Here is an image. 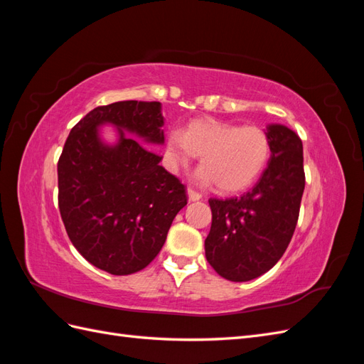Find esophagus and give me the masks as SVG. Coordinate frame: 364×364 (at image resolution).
I'll list each match as a JSON object with an SVG mask.
<instances>
[{
    "label": "esophagus",
    "mask_w": 364,
    "mask_h": 364,
    "mask_svg": "<svg viewBox=\"0 0 364 364\" xmlns=\"http://www.w3.org/2000/svg\"><path fill=\"white\" fill-rule=\"evenodd\" d=\"M188 199H190V202H197V200L202 199V194L194 191L193 188H188Z\"/></svg>",
    "instance_id": "obj_1"
}]
</instances>
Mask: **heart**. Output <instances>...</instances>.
<instances>
[{
	"label": "heart",
	"mask_w": 364,
	"mask_h": 364,
	"mask_svg": "<svg viewBox=\"0 0 364 364\" xmlns=\"http://www.w3.org/2000/svg\"><path fill=\"white\" fill-rule=\"evenodd\" d=\"M174 167H188L194 156L202 158L197 181L215 182L218 190L238 191L255 181L270 156L266 132L255 126H234L215 121H196L174 130L167 139Z\"/></svg>",
	"instance_id": "obj_1"
}]
</instances>
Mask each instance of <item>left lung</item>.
Listing matches in <instances>:
<instances>
[{
    "label": "left lung",
    "instance_id": "1",
    "mask_svg": "<svg viewBox=\"0 0 364 364\" xmlns=\"http://www.w3.org/2000/svg\"><path fill=\"white\" fill-rule=\"evenodd\" d=\"M270 161L253 188L230 199H209L211 230L205 255L228 281L269 272L289 247L305 188L302 141L282 124L267 126Z\"/></svg>",
    "mask_w": 364,
    "mask_h": 364
}]
</instances>
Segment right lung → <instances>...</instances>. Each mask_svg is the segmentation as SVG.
I'll list each match as a JSON object with an SVG mask.
<instances>
[{"label":"right lung","mask_w":364,"mask_h":364,"mask_svg":"<svg viewBox=\"0 0 364 364\" xmlns=\"http://www.w3.org/2000/svg\"><path fill=\"white\" fill-rule=\"evenodd\" d=\"M106 122L120 132L115 146L97 135ZM162 126L159 102H117L92 109L65 141L58 162L62 222L80 255L111 274L147 267L186 205L183 183L141 144H162Z\"/></svg>","instance_id":"add662e5"}]
</instances>
